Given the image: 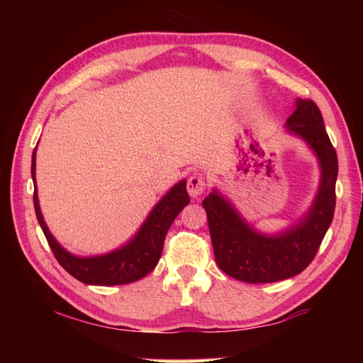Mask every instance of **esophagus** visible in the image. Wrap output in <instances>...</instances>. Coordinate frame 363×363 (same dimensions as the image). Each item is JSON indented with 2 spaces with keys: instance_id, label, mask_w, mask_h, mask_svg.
<instances>
[{
  "instance_id": "34e87169",
  "label": "esophagus",
  "mask_w": 363,
  "mask_h": 363,
  "mask_svg": "<svg viewBox=\"0 0 363 363\" xmlns=\"http://www.w3.org/2000/svg\"><path fill=\"white\" fill-rule=\"evenodd\" d=\"M205 187H206V182H205V177L201 174H194L189 177L187 192L190 196H192V199H199V196L203 194Z\"/></svg>"
}]
</instances>
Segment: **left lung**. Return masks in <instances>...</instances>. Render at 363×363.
Here are the masks:
<instances>
[{
	"label": "left lung",
	"instance_id": "obj_1",
	"mask_svg": "<svg viewBox=\"0 0 363 363\" xmlns=\"http://www.w3.org/2000/svg\"><path fill=\"white\" fill-rule=\"evenodd\" d=\"M285 128L288 134L304 140L320 168L317 194L296 223L275 233H264L251 225L218 189L203 200L218 266L232 279L247 284H270L303 272L314 259L333 220L337 157L320 110L309 99H296Z\"/></svg>",
	"mask_w": 363,
	"mask_h": 363
}]
</instances>
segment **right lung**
<instances>
[{
  "mask_svg": "<svg viewBox=\"0 0 363 363\" xmlns=\"http://www.w3.org/2000/svg\"><path fill=\"white\" fill-rule=\"evenodd\" d=\"M36 147L32 155V179L35 186L33 205L36 219L41 225L45 237L51 247L54 256L67 272L86 285H125L133 284L150 274L162 257L164 237L184 206L190 203V196L186 189V179H181L171 187L158 203L152 208L149 216L145 218L139 230L120 248L108 253L96 256H77L67 251L49 230L43 218L38 190H36Z\"/></svg>",
  "mask_w": 363,
  "mask_h": 363,
  "instance_id": "right-lung-1",
  "label": "right lung"
}]
</instances>
